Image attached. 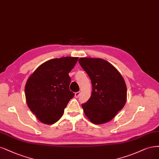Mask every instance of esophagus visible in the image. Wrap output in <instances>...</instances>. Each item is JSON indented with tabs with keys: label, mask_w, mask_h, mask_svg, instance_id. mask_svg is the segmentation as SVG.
Listing matches in <instances>:
<instances>
[{
	"label": "esophagus",
	"mask_w": 159,
	"mask_h": 159,
	"mask_svg": "<svg viewBox=\"0 0 159 159\" xmlns=\"http://www.w3.org/2000/svg\"><path fill=\"white\" fill-rule=\"evenodd\" d=\"M80 94H81V92H80V91L76 92V93H75V97L76 98H78V97H80Z\"/></svg>",
	"instance_id": "1"
}]
</instances>
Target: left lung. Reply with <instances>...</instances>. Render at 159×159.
<instances>
[{
  "mask_svg": "<svg viewBox=\"0 0 159 159\" xmlns=\"http://www.w3.org/2000/svg\"><path fill=\"white\" fill-rule=\"evenodd\" d=\"M79 62L92 84L91 97L81 105L85 116L95 124L108 122L126 102L124 80L111 63L102 58H81Z\"/></svg>",
  "mask_w": 159,
  "mask_h": 159,
  "instance_id": "obj_1",
  "label": "left lung"
}]
</instances>
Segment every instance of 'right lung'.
<instances>
[{
    "label": "right lung",
    "mask_w": 159,
    "mask_h": 159,
    "mask_svg": "<svg viewBox=\"0 0 159 159\" xmlns=\"http://www.w3.org/2000/svg\"><path fill=\"white\" fill-rule=\"evenodd\" d=\"M79 58H54L42 64L27 80L25 93L27 106L43 123L52 124L62 117L74 96L69 89L68 74Z\"/></svg>",
    "instance_id": "obj_1"
}]
</instances>
